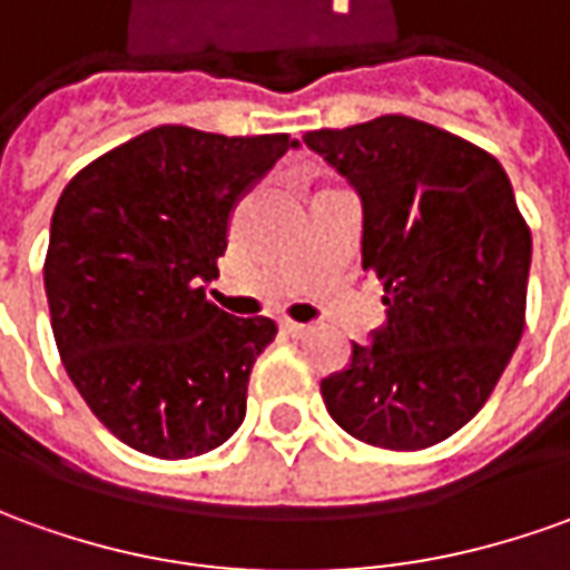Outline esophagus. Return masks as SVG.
I'll return each instance as SVG.
<instances>
[{
	"instance_id": "esophagus-1",
	"label": "esophagus",
	"mask_w": 570,
	"mask_h": 570,
	"mask_svg": "<svg viewBox=\"0 0 570 570\" xmlns=\"http://www.w3.org/2000/svg\"><path fill=\"white\" fill-rule=\"evenodd\" d=\"M284 331L289 336H296V340H299V336H305V334H308V331H312V324H302V321H289V317H286Z\"/></svg>"
}]
</instances>
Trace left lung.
<instances>
[{"label":"left lung","instance_id":"obj_1","mask_svg":"<svg viewBox=\"0 0 570 570\" xmlns=\"http://www.w3.org/2000/svg\"><path fill=\"white\" fill-rule=\"evenodd\" d=\"M362 196V268L383 284L386 324L321 381L355 440L415 452L462 431L524 334L530 227L509 174L468 139L405 115L312 130Z\"/></svg>","mask_w":570,"mask_h":570}]
</instances>
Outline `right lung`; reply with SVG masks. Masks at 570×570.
<instances>
[{
  "label": "right lung",
  "mask_w": 570,
  "mask_h": 570,
  "mask_svg": "<svg viewBox=\"0 0 570 570\" xmlns=\"http://www.w3.org/2000/svg\"><path fill=\"white\" fill-rule=\"evenodd\" d=\"M289 134L220 137L161 124L71 177L42 265L68 377L121 443L193 459L246 415L271 317H234L205 296L236 199L293 149Z\"/></svg>",
  "instance_id": "obj_1"
}]
</instances>
